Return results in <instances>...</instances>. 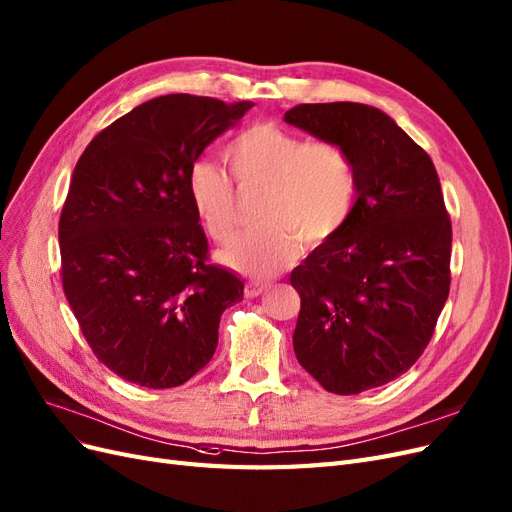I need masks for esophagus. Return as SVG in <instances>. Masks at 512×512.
Masks as SVG:
<instances>
[{
	"label": "esophagus",
	"instance_id": "1",
	"mask_svg": "<svg viewBox=\"0 0 512 512\" xmlns=\"http://www.w3.org/2000/svg\"><path fill=\"white\" fill-rule=\"evenodd\" d=\"M267 290H269V286L260 284V281H250V284H245V296H248V298H256Z\"/></svg>",
	"mask_w": 512,
	"mask_h": 512
}]
</instances>
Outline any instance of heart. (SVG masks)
<instances>
[{
  "label": "heart",
  "instance_id": "b5f03b06",
  "mask_svg": "<svg viewBox=\"0 0 512 512\" xmlns=\"http://www.w3.org/2000/svg\"><path fill=\"white\" fill-rule=\"evenodd\" d=\"M239 190H262L252 231L239 235L218 258L239 273L267 279L298 254V240L322 243L349 220L358 197V167L349 150L260 122L224 150ZM188 195L205 233L222 243L235 228V188L214 163L199 161L188 175Z\"/></svg>",
  "mask_w": 512,
  "mask_h": 512
}]
</instances>
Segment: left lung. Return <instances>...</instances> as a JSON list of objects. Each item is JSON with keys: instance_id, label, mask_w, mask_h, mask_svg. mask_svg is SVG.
<instances>
[{"instance_id": "left-lung-1", "label": "left lung", "mask_w": 512, "mask_h": 512, "mask_svg": "<svg viewBox=\"0 0 512 512\" xmlns=\"http://www.w3.org/2000/svg\"><path fill=\"white\" fill-rule=\"evenodd\" d=\"M288 125L349 150L358 199L341 231L290 273L296 360L324 390L360 394L424 354L449 296L451 220L432 158L364 103H301Z\"/></svg>"}]
</instances>
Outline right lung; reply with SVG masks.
Returning a JSON list of instances; mask_svg holds the SVG:
<instances>
[{
    "mask_svg": "<svg viewBox=\"0 0 512 512\" xmlns=\"http://www.w3.org/2000/svg\"><path fill=\"white\" fill-rule=\"evenodd\" d=\"M252 105L150 99L103 129L74 169L59 222L63 290L95 356L125 381L186 383L243 298V281L207 262L188 175Z\"/></svg>",
    "mask_w": 512,
    "mask_h": 512,
    "instance_id": "right-lung-1",
    "label": "right lung"
}]
</instances>
